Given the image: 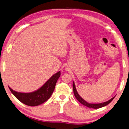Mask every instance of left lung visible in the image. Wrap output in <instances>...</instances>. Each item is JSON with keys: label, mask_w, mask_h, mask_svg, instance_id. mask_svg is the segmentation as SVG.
I'll use <instances>...</instances> for the list:
<instances>
[{"label": "left lung", "mask_w": 129, "mask_h": 129, "mask_svg": "<svg viewBox=\"0 0 129 129\" xmlns=\"http://www.w3.org/2000/svg\"><path fill=\"white\" fill-rule=\"evenodd\" d=\"M73 93H74L75 98H76L77 101H78L80 102V103H81L83 105L87 106V107H88L92 108V109H99V108L103 107H104V106H107V105H109L110 102H111L112 100L114 99V98H115V96H114V98H111V99L109 100V101H108L106 102H104V103H98V104H91V103H88V102H87L86 101H85L84 100L82 99V98L80 96V95H79L78 93H77V91H76V89L74 82L73 83Z\"/></svg>", "instance_id": "obj_1"}]
</instances>
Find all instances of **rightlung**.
Segmentation results:
<instances>
[{"label": "right lung", "instance_id": "obj_1", "mask_svg": "<svg viewBox=\"0 0 129 129\" xmlns=\"http://www.w3.org/2000/svg\"><path fill=\"white\" fill-rule=\"evenodd\" d=\"M60 75L61 72L59 71L58 72L53 75L43 86L33 92H18L13 90L10 87L9 88L12 93L24 105L29 106H38L49 99L53 92L57 81L60 76Z\"/></svg>", "mask_w": 129, "mask_h": 129}]
</instances>
